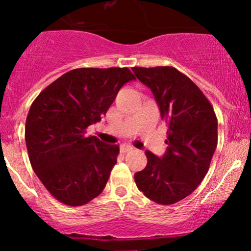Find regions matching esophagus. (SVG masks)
I'll return each instance as SVG.
<instances>
[{"instance_id": "esophagus-1", "label": "esophagus", "mask_w": 251, "mask_h": 251, "mask_svg": "<svg viewBox=\"0 0 251 251\" xmlns=\"http://www.w3.org/2000/svg\"><path fill=\"white\" fill-rule=\"evenodd\" d=\"M133 150V148L131 147V145H127V144H123L120 147V151L123 153H127V152H130V151H132Z\"/></svg>"}]
</instances>
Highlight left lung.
Masks as SVG:
<instances>
[{"instance_id": "1", "label": "left lung", "mask_w": 251, "mask_h": 251, "mask_svg": "<svg viewBox=\"0 0 251 251\" xmlns=\"http://www.w3.org/2000/svg\"><path fill=\"white\" fill-rule=\"evenodd\" d=\"M155 96L168 126L167 151L157 157L145 151L148 164L134 174L148 199L172 205L188 197L207 174L218 143L213 107L189 77L173 67L132 68Z\"/></svg>"}]
</instances>
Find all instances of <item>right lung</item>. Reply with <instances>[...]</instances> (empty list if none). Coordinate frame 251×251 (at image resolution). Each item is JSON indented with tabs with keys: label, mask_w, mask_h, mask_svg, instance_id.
<instances>
[{
	"label": "right lung",
	"mask_w": 251,
	"mask_h": 251,
	"mask_svg": "<svg viewBox=\"0 0 251 251\" xmlns=\"http://www.w3.org/2000/svg\"><path fill=\"white\" fill-rule=\"evenodd\" d=\"M132 79L127 68L74 69L33 101L25 126L29 162L58 201L82 206L103 191L119 147L85 136V130L101 120Z\"/></svg>",
	"instance_id": "add662e5"
}]
</instances>
